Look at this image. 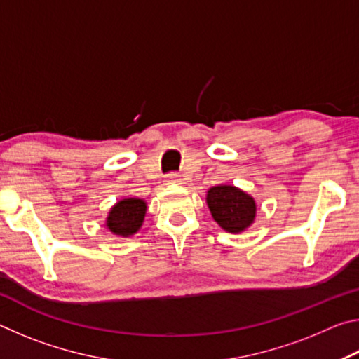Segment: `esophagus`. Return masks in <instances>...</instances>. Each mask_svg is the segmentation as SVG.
<instances>
[{"label":"esophagus","instance_id":"34e87169","mask_svg":"<svg viewBox=\"0 0 359 359\" xmlns=\"http://www.w3.org/2000/svg\"><path fill=\"white\" fill-rule=\"evenodd\" d=\"M166 182H168V184H180L182 179H180V175L177 172H169L166 175Z\"/></svg>","mask_w":359,"mask_h":359}]
</instances>
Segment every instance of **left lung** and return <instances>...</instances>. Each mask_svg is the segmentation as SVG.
<instances>
[{
	"instance_id": "obj_1",
	"label": "left lung",
	"mask_w": 359,
	"mask_h": 359,
	"mask_svg": "<svg viewBox=\"0 0 359 359\" xmlns=\"http://www.w3.org/2000/svg\"><path fill=\"white\" fill-rule=\"evenodd\" d=\"M208 204L214 220L229 233H241L250 226L257 214L253 198L233 185L212 187Z\"/></svg>"
}]
</instances>
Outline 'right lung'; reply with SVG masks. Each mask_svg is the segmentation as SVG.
Returning a JSON list of instances; mask_svg holds the SVG:
<instances>
[{
    "label": "right lung",
    "mask_w": 359,
    "mask_h": 359,
    "mask_svg": "<svg viewBox=\"0 0 359 359\" xmlns=\"http://www.w3.org/2000/svg\"><path fill=\"white\" fill-rule=\"evenodd\" d=\"M145 210H147V205H145L142 199H123V201L115 204L111 212H109L106 222L107 228L111 229L114 234L128 238V236H133L139 228H141L145 217Z\"/></svg>",
    "instance_id": "obj_1"
}]
</instances>
